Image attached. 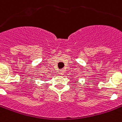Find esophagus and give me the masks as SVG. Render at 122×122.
<instances>
[{
    "label": "esophagus",
    "mask_w": 122,
    "mask_h": 122,
    "mask_svg": "<svg viewBox=\"0 0 122 122\" xmlns=\"http://www.w3.org/2000/svg\"><path fill=\"white\" fill-rule=\"evenodd\" d=\"M64 70H61L59 71V74L61 75H64Z\"/></svg>",
    "instance_id": "esophagus-1"
}]
</instances>
